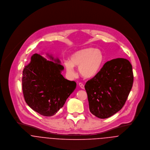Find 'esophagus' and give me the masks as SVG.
<instances>
[{
    "label": "esophagus",
    "mask_w": 150,
    "mask_h": 150,
    "mask_svg": "<svg viewBox=\"0 0 150 150\" xmlns=\"http://www.w3.org/2000/svg\"><path fill=\"white\" fill-rule=\"evenodd\" d=\"M79 86H80L82 89H84V85L82 83H79Z\"/></svg>",
    "instance_id": "obj_1"
}]
</instances>
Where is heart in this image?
I'll return each instance as SVG.
<instances>
[{"mask_svg": "<svg viewBox=\"0 0 150 150\" xmlns=\"http://www.w3.org/2000/svg\"><path fill=\"white\" fill-rule=\"evenodd\" d=\"M105 57L103 52L98 48L88 47L73 53L70 61H65L64 67L67 74L74 77L76 72L74 66L79 67L80 74L84 78L89 79L95 76L103 64Z\"/></svg>", "mask_w": 150, "mask_h": 150, "instance_id": "1", "label": "heart"}]
</instances>
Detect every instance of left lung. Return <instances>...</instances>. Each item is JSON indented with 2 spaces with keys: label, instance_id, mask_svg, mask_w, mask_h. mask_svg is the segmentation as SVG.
Wrapping results in <instances>:
<instances>
[{
  "label": "left lung",
  "instance_id": "1",
  "mask_svg": "<svg viewBox=\"0 0 150 150\" xmlns=\"http://www.w3.org/2000/svg\"><path fill=\"white\" fill-rule=\"evenodd\" d=\"M133 83L132 66L128 59L117 58L105 63L85 85L91 112L104 119L124 106Z\"/></svg>",
  "mask_w": 150,
  "mask_h": 150
}]
</instances>
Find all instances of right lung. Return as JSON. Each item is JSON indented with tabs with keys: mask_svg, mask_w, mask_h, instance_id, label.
Segmentation results:
<instances>
[{
	"mask_svg": "<svg viewBox=\"0 0 150 150\" xmlns=\"http://www.w3.org/2000/svg\"><path fill=\"white\" fill-rule=\"evenodd\" d=\"M54 61L57 63L35 54L22 71V92L26 103L46 117L55 115L63 107L76 87L75 81L65 79L61 74L64 67L59 64V60Z\"/></svg>",
	"mask_w": 150,
	"mask_h": 150,
	"instance_id": "obj_1",
	"label": "right lung"
}]
</instances>
